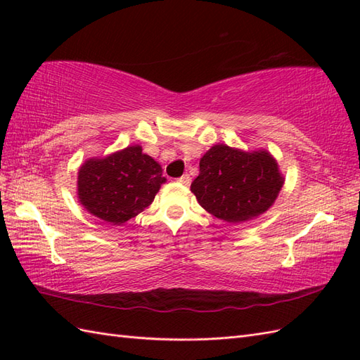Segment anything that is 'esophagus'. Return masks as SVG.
Returning <instances> with one entry per match:
<instances>
[{
    "instance_id": "esophagus-1",
    "label": "esophagus",
    "mask_w": 360,
    "mask_h": 360,
    "mask_svg": "<svg viewBox=\"0 0 360 360\" xmlns=\"http://www.w3.org/2000/svg\"><path fill=\"white\" fill-rule=\"evenodd\" d=\"M178 181L181 182V184H184V186H190V182H192V178H190V174H187V173H186V174H182Z\"/></svg>"
}]
</instances>
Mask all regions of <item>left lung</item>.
Listing matches in <instances>:
<instances>
[{"label": "left lung", "instance_id": "left-lung-1", "mask_svg": "<svg viewBox=\"0 0 360 360\" xmlns=\"http://www.w3.org/2000/svg\"><path fill=\"white\" fill-rule=\"evenodd\" d=\"M283 181L269 153H246L221 143L201 158L200 174L190 188L213 217L243 223L271 207Z\"/></svg>", "mask_w": 360, "mask_h": 360}]
</instances>
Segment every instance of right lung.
<instances>
[{"label":"right lung","mask_w":360,"mask_h":360,"mask_svg":"<svg viewBox=\"0 0 360 360\" xmlns=\"http://www.w3.org/2000/svg\"><path fill=\"white\" fill-rule=\"evenodd\" d=\"M164 182L162 167L133 145L80 167L79 200L94 217L119 226L147 209Z\"/></svg>","instance_id":"obj_1"}]
</instances>
